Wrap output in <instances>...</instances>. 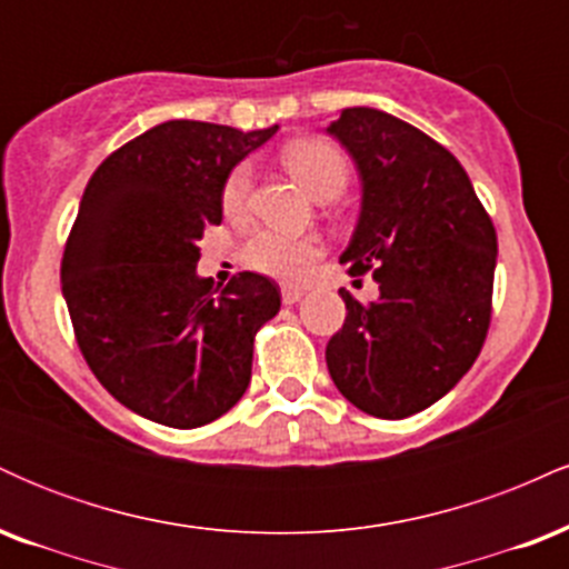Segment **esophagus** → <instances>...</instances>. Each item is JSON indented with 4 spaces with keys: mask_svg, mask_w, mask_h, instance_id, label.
I'll return each instance as SVG.
<instances>
[{
    "mask_svg": "<svg viewBox=\"0 0 569 569\" xmlns=\"http://www.w3.org/2000/svg\"><path fill=\"white\" fill-rule=\"evenodd\" d=\"M280 297H283V305H297L299 299L305 297V291L299 289V286H283V289H280Z\"/></svg>",
    "mask_w": 569,
    "mask_h": 569,
    "instance_id": "1",
    "label": "esophagus"
}]
</instances>
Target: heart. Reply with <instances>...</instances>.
<instances>
[{"label": "heart", "instance_id": "obj_1", "mask_svg": "<svg viewBox=\"0 0 569 569\" xmlns=\"http://www.w3.org/2000/svg\"><path fill=\"white\" fill-rule=\"evenodd\" d=\"M286 168L302 181V187L312 198L331 200L342 194L350 179V162L342 149L323 139H297L289 141L280 152ZM248 192H251V166L238 162L227 173L224 187H221V208L227 217H243L248 206ZM323 246L316 234H286L278 230H257L246 240L243 262L262 276L297 280L307 276L321 259Z\"/></svg>", "mask_w": 569, "mask_h": 569}]
</instances>
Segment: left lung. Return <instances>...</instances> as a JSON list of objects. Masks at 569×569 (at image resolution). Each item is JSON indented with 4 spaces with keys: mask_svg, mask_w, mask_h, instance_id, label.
<instances>
[{
    "mask_svg": "<svg viewBox=\"0 0 569 569\" xmlns=\"http://www.w3.org/2000/svg\"><path fill=\"white\" fill-rule=\"evenodd\" d=\"M331 136L356 160L361 217L339 257L380 286L326 345V367L352 407L382 420L447 396L479 358L492 318L498 234L449 149L398 117L342 109Z\"/></svg>",
    "mask_w": 569,
    "mask_h": 569,
    "instance_id": "obj_1",
    "label": "left lung"
}]
</instances>
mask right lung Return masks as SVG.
<instances>
[{
  "mask_svg": "<svg viewBox=\"0 0 569 569\" xmlns=\"http://www.w3.org/2000/svg\"><path fill=\"white\" fill-rule=\"evenodd\" d=\"M168 120L109 154L80 200L61 262L77 345L122 407L200 428L251 382L253 337L280 310L276 280L198 276L227 173L276 133Z\"/></svg>",
  "mask_w": 569,
  "mask_h": 569,
  "instance_id": "right-lung-1",
  "label": "right lung"
}]
</instances>
